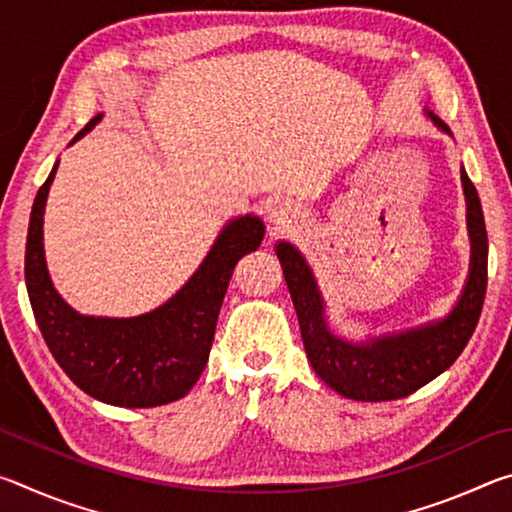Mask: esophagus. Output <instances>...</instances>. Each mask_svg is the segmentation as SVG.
Instances as JSON below:
<instances>
[{"label":"esophagus","instance_id":"obj_1","mask_svg":"<svg viewBox=\"0 0 512 512\" xmlns=\"http://www.w3.org/2000/svg\"><path fill=\"white\" fill-rule=\"evenodd\" d=\"M296 219H298V210H296V207H293L291 203H284V201L275 203V205L271 207V212H268V221H271V230H275V232L289 230L291 225L296 223Z\"/></svg>","mask_w":512,"mask_h":512}]
</instances>
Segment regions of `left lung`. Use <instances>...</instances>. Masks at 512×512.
I'll return each mask as SVG.
<instances>
[{"label": "left lung", "mask_w": 512, "mask_h": 512, "mask_svg": "<svg viewBox=\"0 0 512 512\" xmlns=\"http://www.w3.org/2000/svg\"><path fill=\"white\" fill-rule=\"evenodd\" d=\"M431 124L452 137L447 124L424 108ZM470 235V273L447 316L361 341L343 339L327 323L325 300L316 275L289 241H277L275 253L296 307L307 359L325 384L348 400L388 402L418 391L452 366L479 323L488 284V235L479 194L461 169Z\"/></svg>", "instance_id": "1"}]
</instances>
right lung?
Wrapping results in <instances>:
<instances>
[{
  "instance_id": "add662e5",
  "label": "right lung",
  "mask_w": 512,
  "mask_h": 512,
  "mask_svg": "<svg viewBox=\"0 0 512 512\" xmlns=\"http://www.w3.org/2000/svg\"><path fill=\"white\" fill-rule=\"evenodd\" d=\"M101 117V112L92 117L69 146L88 135ZM58 162L33 201L24 255L33 316L51 354L67 377L99 402L149 409L180 400L205 370L232 271L262 244L264 221L244 214L225 223L201 266L160 307L131 318L85 316L67 305L47 271L42 223Z\"/></svg>"
}]
</instances>
